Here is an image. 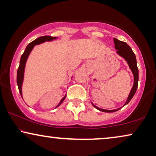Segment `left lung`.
<instances>
[{"instance_id":"left-lung-1","label":"left lung","mask_w":156,"mask_h":156,"mask_svg":"<svg viewBox=\"0 0 156 156\" xmlns=\"http://www.w3.org/2000/svg\"><path fill=\"white\" fill-rule=\"evenodd\" d=\"M113 41H114V43H115V50H117V54L119 55L120 57H123L125 60H126V62H127V64H128L129 68L131 69V71L134 76L133 87H132L131 91L129 92L128 98H127L126 102H125V104L123 105V106H124L126 105V104H128L130 101V100L132 99V97H134V95L136 91V89H137L138 80H139V71L137 68V64H136V59L135 55H134V53L133 52V51H132L131 48H130L126 43L120 41L115 38H113ZM92 104L94 108H96L97 109H98V110L103 111V112H106V113L115 112V111H117L122 108L120 107L119 108L114 109V110H106V109H103V108L97 107V106L94 105L92 103Z\"/></svg>"}]
</instances>
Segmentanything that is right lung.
Here are the masks:
<instances>
[{
    "label": "right lung",
    "instance_id": "add662e5",
    "mask_svg": "<svg viewBox=\"0 0 156 156\" xmlns=\"http://www.w3.org/2000/svg\"><path fill=\"white\" fill-rule=\"evenodd\" d=\"M56 38H57L56 37H52V36H41V37H40V38H38L37 39H36V40L32 41L31 43H30L29 45H27V47L26 48V50H24V53H23L22 57H21L20 62V66H19V68L17 69V83L18 85L19 91H20L21 97H22V87L23 80H24L25 65H26L27 60L28 59V57H29V54L31 53V50H33V48H34V46L36 45H39V44L43 43H44V42H46V41H52L53 40H55V39H56ZM66 95H65V97H63V99L60 101L59 104H58V105L56 106L55 108L58 107V106H59L60 104H61L62 102L64 101L65 98H66Z\"/></svg>",
    "mask_w": 156,
    "mask_h": 156
}]
</instances>
